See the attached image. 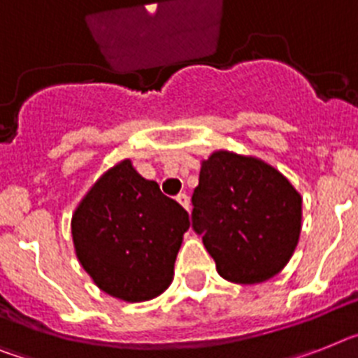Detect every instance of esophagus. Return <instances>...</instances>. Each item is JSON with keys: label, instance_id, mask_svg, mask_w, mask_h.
I'll return each mask as SVG.
<instances>
[{"label": "esophagus", "instance_id": "34e87169", "mask_svg": "<svg viewBox=\"0 0 358 358\" xmlns=\"http://www.w3.org/2000/svg\"><path fill=\"white\" fill-rule=\"evenodd\" d=\"M177 203H179L182 208H186V210H190V197L186 196V194H179V196H177Z\"/></svg>", "mask_w": 358, "mask_h": 358}]
</instances>
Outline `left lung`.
<instances>
[{
  "label": "left lung",
  "instance_id": "obj_1",
  "mask_svg": "<svg viewBox=\"0 0 358 358\" xmlns=\"http://www.w3.org/2000/svg\"><path fill=\"white\" fill-rule=\"evenodd\" d=\"M192 205V227L229 282L273 278L296 249L302 196L262 159L214 152L201 162Z\"/></svg>",
  "mask_w": 358,
  "mask_h": 358
}]
</instances>
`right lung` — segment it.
<instances>
[{"label": "right lung", "instance_id": "obj_1", "mask_svg": "<svg viewBox=\"0 0 358 358\" xmlns=\"http://www.w3.org/2000/svg\"><path fill=\"white\" fill-rule=\"evenodd\" d=\"M188 227V212L124 159L80 201L71 234L76 258L96 287L133 303L170 287Z\"/></svg>", "mask_w": 358, "mask_h": 358}]
</instances>
